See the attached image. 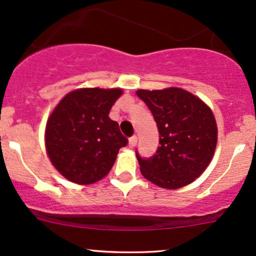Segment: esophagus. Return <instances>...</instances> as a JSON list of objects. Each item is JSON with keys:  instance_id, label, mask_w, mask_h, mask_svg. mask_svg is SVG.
Masks as SVG:
<instances>
[{"instance_id": "esophagus-1", "label": "esophagus", "mask_w": 256, "mask_h": 256, "mask_svg": "<svg viewBox=\"0 0 256 256\" xmlns=\"http://www.w3.org/2000/svg\"><path fill=\"white\" fill-rule=\"evenodd\" d=\"M136 143H137V136H131L130 137V140H128V146H130V148H134V146H136Z\"/></svg>"}]
</instances>
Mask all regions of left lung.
Returning a JSON list of instances; mask_svg holds the SVG:
<instances>
[{"instance_id": "1", "label": "left lung", "mask_w": 256, "mask_h": 256, "mask_svg": "<svg viewBox=\"0 0 256 256\" xmlns=\"http://www.w3.org/2000/svg\"><path fill=\"white\" fill-rule=\"evenodd\" d=\"M152 112L160 134L158 150L142 158L140 172L152 183L178 189L195 180L212 160L216 146V122L210 108L179 88L138 90Z\"/></svg>"}]
</instances>
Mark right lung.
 <instances>
[{"mask_svg":"<svg viewBox=\"0 0 256 256\" xmlns=\"http://www.w3.org/2000/svg\"><path fill=\"white\" fill-rule=\"evenodd\" d=\"M120 89H79L67 94L46 122V146L52 165L78 184L104 178L128 140L108 114Z\"/></svg>","mask_w":256,"mask_h":256,"instance_id":"1","label":"right lung"}]
</instances>
